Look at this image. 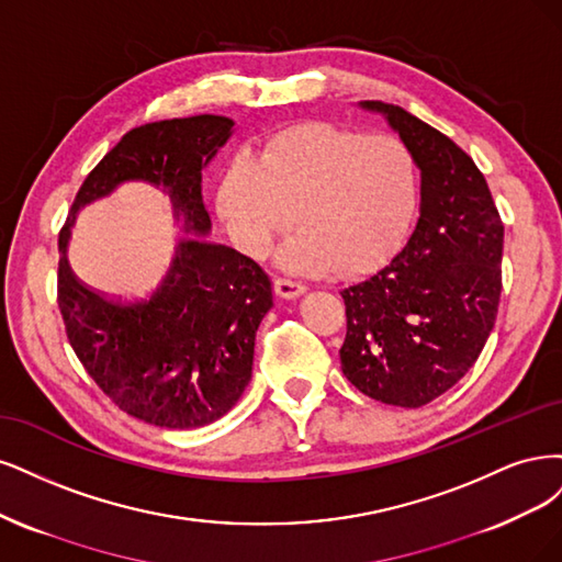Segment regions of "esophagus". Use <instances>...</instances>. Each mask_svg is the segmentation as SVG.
<instances>
[{
    "instance_id": "1",
    "label": "esophagus",
    "mask_w": 562,
    "mask_h": 562,
    "mask_svg": "<svg viewBox=\"0 0 562 562\" xmlns=\"http://www.w3.org/2000/svg\"><path fill=\"white\" fill-rule=\"evenodd\" d=\"M305 284L296 282V280H289V278H276V294L280 299H296L301 294H305Z\"/></svg>"
}]
</instances>
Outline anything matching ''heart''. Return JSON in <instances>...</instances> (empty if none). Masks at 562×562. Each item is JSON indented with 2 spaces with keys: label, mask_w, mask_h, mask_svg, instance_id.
Masks as SVG:
<instances>
[{
  "label": "heart",
  "mask_w": 562,
  "mask_h": 562,
  "mask_svg": "<svg viewBox=\"0 0 562 562\" xmlns=\"http://www.w3.org/2000/svg\"><path fill=\"white\" fill-rule=\"evenodd\" d=\"M216 205L231 240L251 259L268 257L296 220L301 233L282 249V266L361 273L390 255L411 220L413 156L387 133L299 123L270 137L259 160L233 158Z\"/></svg>",
  "instance_id": "heart-1"
}]
</instances>
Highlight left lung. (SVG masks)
<instances>
[{
  "label": "left lung",
  "mask_w": 562,
  "mask_h": 562,
  "mask_svg": "<svg viewBox=\"0 0 562 562\" xmlns=\"http://www.w3.org/2000/svg\"><path fill=\"white\" fill-rule=\"evenodd\" d=\"M380 114L420 168V207L404 247L340 296V369L375 402L420 408L474 367L497 317L504 226L485 177L456 142L402 106Z\"/></svg>",
  "instance_id": "1"
}]
</instances>
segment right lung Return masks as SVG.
<instances>
[{
  "mask_svg": "<svg viewBox=\"0 0 562 562\" xmlns=\"http://www.w3.org/2000/svg\"><path fill=\"white\" fill-rule=\"evenodd\" d=\"M233 128L228 116L198 114L125 133L86 177L60 233L58 305L71 348L121 411L156 427H205L238 404L251 380L257 329L273 307L261 266L207 238L203 170ZM125 181L166 192L188 233L167 276L142 300L102 297L66 263L76 214Z\"/></svg>",
  "mask_w": 562,
  "mask_h": 562,
  "instance_id": "right-lung-1",
  "label": "right lung"
}]
</instances>
